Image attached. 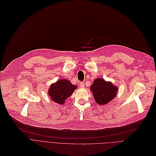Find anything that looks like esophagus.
<instances>
[{
  "label": "esophagus",
  "instance_id": "34e87169",
  "mask_svg": "<svg viewBox=\"0 0 156 156\" xmlns=\"http://www.w3.org/2000/svg\"><path fill=\"white\" fill-rule=\"evenodd\" d=\"M79 84H80V86L81 87H84V83L83 82H80Z\"/></svg>",
  "mask_w": 156,
  "mask_h": 156
}]
</instances>
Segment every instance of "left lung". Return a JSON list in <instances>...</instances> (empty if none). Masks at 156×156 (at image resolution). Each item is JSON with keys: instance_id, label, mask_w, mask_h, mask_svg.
Returning <instances> with one entry per match:
<instances>
[{"instance_id": "1", "label": "left lung", "mask_w": 156, "mask_h": 156, "mask_svg": "<svg viewBox=\"0 0 156 156\" xmlns=\"http://www.w3.org/2000/svg\"><path fill=\"white\" fill-rule=\"evenodd\" d=\"M90 90L96 102L102 105L107 104L115 97L118 89L111 82H107L104 79L98 78L94 80Z\"/></svg>"}]
</instances>
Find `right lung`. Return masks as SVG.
<instances>
[{
	"mask_svg": "<svg viewBox=\"0 0 156 156\" xmlns=\"http://www.w3.org/2000/svg\"><path fill=\"white\" fill-rule=\"evenodd\" d=\"M77 88V87L71 84L69 80L63 79L51 85L48 90V95L53 101L62 105Z\"/></svg>",
	"mask_w": 156,
	"mask_h": 156,
	"instance_id": "1",
	"label": "right lung"
}]
</instances>
